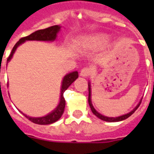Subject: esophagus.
Segmentation results:
<instances>
[{
    "label": "esophagus",
    "mask_w": 154,
    "mask_h": 154,
    "mask_svg": "<svg viewBox=\"0 0 154 154\" xmlns=\"http://www.w3.org/2000/svg\"><path fill=\"white\" fill-rule=\"evenodd\" d=\"M92 72V69L90 68L85 67L81 70V72H80V75L82 76V77H86V76L89 75Z\"/></svg>",
    "instance_id": "obj_1"
}]
</instances>
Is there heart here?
Wrapping results in <instances>:
<instances>
[{
    "label": "heart",
    "mask_w": 154,
    "mask_h": 154,
    "mask_svg": "<svg viewBox=\"0 0 154 154\" xmlns=\"http://www.w3.org/2000/svg\"><path fill=\"white\" fill-rule=\"evenodd\" d=\"M110 37L103 33H96L85 37L82 43V46L85 48H101L109 43Z\"/></svg>",
    "instance_id": "1"
}]
</instances>
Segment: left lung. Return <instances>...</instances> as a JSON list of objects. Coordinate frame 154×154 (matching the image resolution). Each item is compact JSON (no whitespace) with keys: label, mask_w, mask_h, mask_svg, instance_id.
<instances>
[{"label":"left lung","mask_w":154,"mask_h":154,"mask_svg":"<svg viewBox=\"0 0 154 154\" xmlns=\"http://www.w3.org/2000/svg\"><path fill=\"white\" fill-rule=\"evenodd\" d=\"M88 85H89V99H88V100H89V106H90V108H91V110H92V113H93L94 115L96 116H97L99 119H102V120H103V121H106V122H110V123H111V122H119V121L124 120V119H127L128 117H130V116H131L133 112H135L136 110L137 109V108L140 106V103H141V100H142V99H140V101L139 102L138 104L137 105V106L133 109V110H131L130 112H128V113H126V114H124V115H123V116H118V117H108V116H105L102 115V114H100L99 112H98L95 109V108L93 107V106H92V99H91V95H92V93H91V92H92V90H91L90 82H89Z\"/></svg>","instance_id":"1"}]
</instances>
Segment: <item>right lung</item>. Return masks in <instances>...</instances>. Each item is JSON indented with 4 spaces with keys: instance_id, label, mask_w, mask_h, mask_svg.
I'll use <instances>...</instances> for the list:
<instances>
[{
    "instance_id": "obj_1",
    "label": "right lung",
    "mask_w": 154,
    "mask_h": 154,
    "mask_svg": "<svg viewBox=\"0 0 154 154\" xmlns=\"http://www.w3.org/2000/svg\"><path fill=\"white\" fill-rule=\"evenodd\" d=\"M62 26L60 25H54V26L49 27V28H45V29H42L36 31L31 34L28 36L24 37V38H21L18 42L15 44V45L14 46L13 49H12L11 53L10 54L9 57L8 58V63L11 61V59L13 57L14 54L15 52L16 49L17 48L19 45H21L24 42L26 41H42V42H54L56 39L57 35L60 31ZM79 77V73L77 71L75 72H72L70 73L65 75L64 76L62 82V85H61V92H60V101L59 103L57 106L56 108L54 110H52L50 113L47 114L45 116H42V117H31L29 116H27L26 114L23 113L22 112H20L23 114V115L31 121L32 123H36V124L39 125H48L51 124V123H55L56 121L60 119L61 116H62L64 112V109H65V98L63 96V94L65 91L70 86V85L73 82Z\"/></svg>"
}]
</instances>
